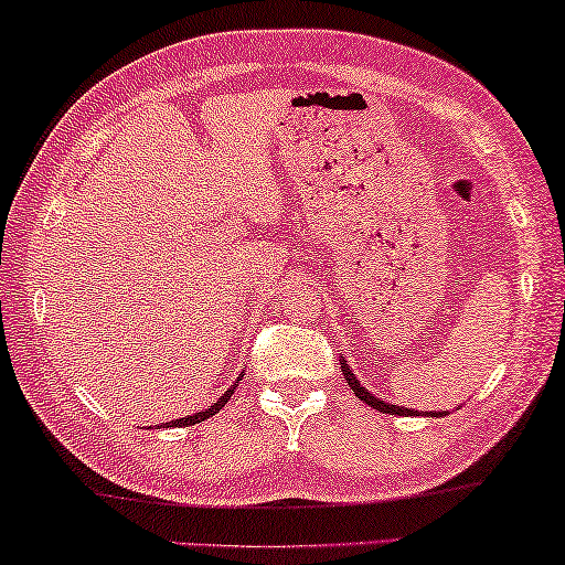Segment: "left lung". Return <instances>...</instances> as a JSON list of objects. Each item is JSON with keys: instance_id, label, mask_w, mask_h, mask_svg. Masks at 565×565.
Returning <instances> with one entry per match:
<instances>
[{"instance_id": "left-lung-1", "label": "left lung", "mask_w": 565, "mask_h": 565, "mask_svg": "<svg viewBox=\"0 0 565 565\" xmlns=\"http://www.w3.org/2000/svg\"><path fill=\"white\" fill-rule=\"evenodd\" d=\"M340 369H342V376H345V381L350 384V390L355 392V397H358V399H363L365 405H371L373 409H379V413H390V415H420V413H417V409H413V407L390 405V402L379 399L376 394H371V392L365 390V386L361 384V381H358V376L353 373V369H350L348 361H345V358H342V355H340ZM426 415H428V413H426ZM438 415H449V413H434L430 417H438Z\"/></svg>"}]
</instances>
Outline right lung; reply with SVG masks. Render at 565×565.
Masks as SVG:
<instances>
[{"label":"right lung","instance_id":"add662e5","mask_svg":"<svg viewBox=\"0 0 565 565\" xmlns=\"http://www.w3.org/2000/svg\"><path fill=\"white\" fill-rule=\"evenodd\" d=\"M241 379H244V371L238 373L236 384H233L231 390L223 394V397H217V402H212V405H210L207 409H202V413H194V415H186V417H175V420H168V423H163V428H186V426H194V423H202V420H207V417H212L215 413H220V409H223L225 405H228V399L233 397V390H236ZM158 428H160V426H158Z\"/></svg>","mask_w":565,"mask_h":565}]
</instances>
